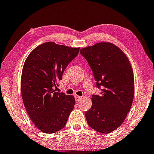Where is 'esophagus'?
I'll use <instances>...</instances> for the list:
<instances>
[{
    "mask_svg": "<svg viewBox=\"0 0 154 154\" xmlns=\"http://www.w3.org/2000/svg\"><path fill=\"white\" fill-rule=\"evenodd\" d=\"M82 97L78 96V95H75V101H76V102L78 103L79 102V100H80L81 99H82Z\"/></svg>",
    "mask_w": 154,
    "mask_h": 154,
    "instance_id": "34e87169",
    "label": "esophagus"
}]
</instances>
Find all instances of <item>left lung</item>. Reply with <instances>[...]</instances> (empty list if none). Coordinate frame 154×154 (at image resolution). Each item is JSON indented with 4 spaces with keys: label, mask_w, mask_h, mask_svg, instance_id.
I'll use <instances>...</instances> for the list:
<instances>
[{
    "label": "left lung",
    "mask_w": 154,
    "mask_h": 154,
    "mask_svg": "<svg viewBox=\"0 0 154 154\" xmlns=\"http://www.w3.org/2000/svg\"><path fill=\"white\" fill-rule=\"evenodd\" d=\"M80 53L92 69L100 95H92V105L85 113L89 126L109 134L122 125L131 109L134 79L126 54L111 42H98L82 48Z\"/></svg>",
    "instance_id": "1"
}]
</instances>
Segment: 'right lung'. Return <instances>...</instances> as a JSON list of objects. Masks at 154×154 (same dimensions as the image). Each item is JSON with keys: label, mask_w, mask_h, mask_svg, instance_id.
<instances>
[{"label": "right lung", "mask_w": 154, "mask_h": 154, "mask_svg": "<svg viewBox=\"0 0 154 154\" xmlns=\"http://www.w3.org/2000/svg\"><path fill=\"white\" fill-rule=\"evenodd\" d=\"M79 50L47 42L25 60L21 76L23 102L31 121L43 133H55L65 127L73 109L75 97L57 92L54 87Z\"/></svg>", "instance_id": "1"}]
</instances>
